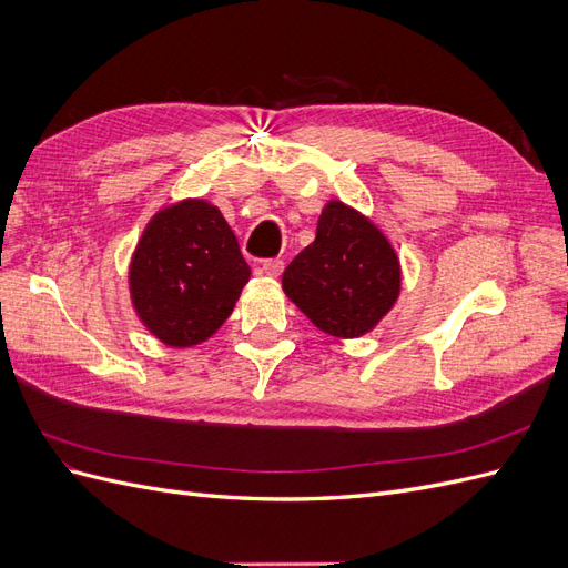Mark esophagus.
<instances>
[{"label": "esophagus", "mask_w": 568, "mask_h": 568, "mask_svg": "<svg viewBox=\"0 0 568 568\" xmlns=\"http://www.w3.org/2000/svg\"><path fill=\"white\" fill-rule=\"evenodd\" d=\"M282 272H284V263L280 261V257H270V261L263 263V274H267V277H272V280H277Z\"/></svg>", "instance_id": "esophagus-1"}]
</instances>
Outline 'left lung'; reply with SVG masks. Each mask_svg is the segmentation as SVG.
Masks as SVG:
<instances>
[{
    "label": "left lung",
    "mask_w": 568,
    "mask_h": 568,
    "mask_svg": "<svg viewBox=\"0 0 568 568\" xmlns=\"http://www.w3.org/2000/svg\"><path fill=\"white\" fill-rule=\"evenodd\" d=\"M400 257L379 225L332 199L317 234L282 274V288L320 332L336 338L369 334L400 296Z\"/></svg>",
    "instance_id": "8db88e82"
}]
</instances>
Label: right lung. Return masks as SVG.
<instances>
[{
	"mask_svg": "<svg viewBox=\"0 0 568 568\" xmlns=\"http://www.w3.org/2000/svg\"><path fill=\"white\" fill-rule=\"evenodd\" d=\"M251 280L217 205L182 199L153 215L136 242L128 286L136 317L170 348L209 341Z\"/></svg>",
	"mask_w": 568,
	"mask_h": 568,
	"instance_id": "add662e5",
	"label": "right lung"
}]
</instances>
